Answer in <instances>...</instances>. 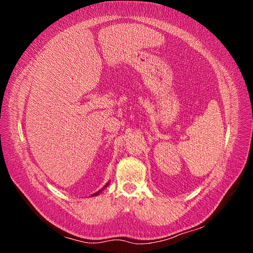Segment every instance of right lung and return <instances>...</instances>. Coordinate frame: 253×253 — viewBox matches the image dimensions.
Instances as JSON below:
<instances>
[{"mask_svg": "<svg viewBox=\"0 0 253 253\" xmlns=\"http://www.w3.org/2000/svg\"><path fill=\"white\" fill-rule=\"evenodd\" d=\"M106 186H108V185H105V187H106ZM105 187H104V188H105ZM99 193H100V191H98V192H96V193H94V194H93V196H96V195H98V194H99Z\"/></svg>", "mask_w": 253, "mask_h": 253, "instance_id": "right-lung-1", "label": "right lung"}]
</instances>
